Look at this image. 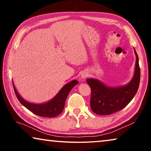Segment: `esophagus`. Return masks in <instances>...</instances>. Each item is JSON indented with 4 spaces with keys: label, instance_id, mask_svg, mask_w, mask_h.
Wrapping results in <instances>:
<instances>
[{
    "label": "esophagus",
    "instance_id": "obj_1",
    "mask_svg": "<svg viewBox=\"0 0 151 151\" xmlns=\"http://www.w3.org/2000/svg\"><path fill=\"white\" fill-rule=\"evenodd\" d=\"M88 73H86V72H84V73H82V75H81V78H86V77H87V76H88Z\"/></svg>",
    "mask_w": 151,
    "mask_h": 151
}]
</instances>
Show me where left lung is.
Listing matches in <instances>:
<instances>
[{
  "mask_svg": "<svg viewBox=\"0 0 151 151\" xmlns=\"http://www.w3.org/2000/svg\"><path fill=\"white\" fill-rule=\"evenodd\" d=\"M137 57L133 78L126 86L121 87H108L96 79L88 78L86 82L91 89V108L99 115H108L124 109L133 99L139 89L140 71L139 57Z\"/></svg>",
  "mask_w": 151,
  "mask_h": 151,
  "instance_id": "1",
  "label": "left lung"
}]
</instances>
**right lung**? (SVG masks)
Wrapping results in <instances>:
<instances>
[{
	"label": "right lung",
	"instance_id": "add662e5",
	"mask_svg": "<svg viewBox=\"0 0 151 151\" xmlns=\"http://www.w3.org/2000/svg\"><path fill=\"white\" fill-rule=\"evenodd\" d=\"M78 83V82L77 81L73 80L66 84L61 88L59 93L55 96V98H53L48 103L44 104H33L27 102L17 93L14 84L13 87L18 100L27 109H29V111L38 116L42 117H55L63 112L64 107H65L66 97H67L68 93H70L71 89L76 85H77Z\"/></svg>",
	"mask_w": 151,
	"mask_h": 151
}]
</instances>
